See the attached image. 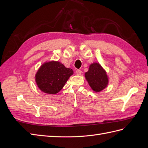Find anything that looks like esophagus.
<instances>
[{"mask_svg":"<svg viewBox=\"0 0 148 148\" xmlns=\"http://www.w3.org/2000/svg\"><path fill=\"white\" fill-rule=\"evenodd\" d=\"M76 73H77V74L78 75H80L82 74V70H77V71H76Z\"/></svg>","mask_w":148,"mask_h":148,"instance_id":"obj_1","label":"esophagus"}]
</instances>
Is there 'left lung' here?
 <instances>
[{"mask_svg": "<svg viewBox=\"0 0 148 148\" xmlns=\"http://www.w3.org/2000/svg\"><path fill=\"white\" fill-rule=\"evenodd\" d=\"M85 78L89 86L95 92H100L107 87L109 83L106 71L98 63L90 65L89 70L85 73Z\"/></svg>", "mask_w": 148, "mask_h": 148, "instance_id": "left-lung-1", "label": "left lung"}]
</instances>
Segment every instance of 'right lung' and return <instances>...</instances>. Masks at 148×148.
Masks as SVG:
<instances>
[{
  "label": "right lung",
  "mask_w": 148,
  "mask_h": 148,
  "mask_svg": "<svg viewBox=\"0 0 148 148\" xmlns=\"http://www.w3.org/2000/svg\"><path fill=\"white\" fill-rule=\"evenodd\" d=\"M73 74L72 69L66 68L60 62L51 61L41 66L36 74L35 80L42 92L55 95L61 90Z\"/></svg>",
  "instance_id": "right-lung-1"
}]
</instances>
